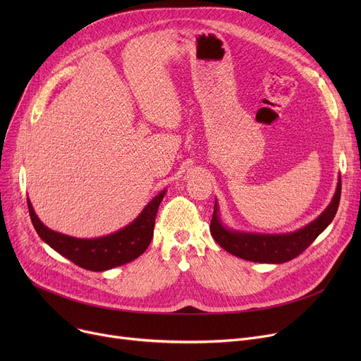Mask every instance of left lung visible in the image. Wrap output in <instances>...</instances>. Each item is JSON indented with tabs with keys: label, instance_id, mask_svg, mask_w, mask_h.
<instances>
[{
	"label": "left lung",
	"instance_id": "left-lung-1",
	"mask_svg": "<svg viewBox=\"0 0 361 361\" xmlns=\"http://www.w3.org/2000/svg\"><path fill=\"white\" fill-rule=\"evenodd\" d=\"M339 197L341 177L338 178L335 195L326 209L306 226L287 234H259L230 230L222 224L218 202L215 200L211 234L224 250L237 257L259 263H283L301 255L320 233L326 230V226L336 215Z\"/></svg>",
	"mask_w": 361,
	"mask_h": 361
}]
</instances>
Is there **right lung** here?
I'll return each instance as SVG.
<instances>
[{"label":"right lung","mask_w":361,"mask_h":361,"mask_svg":"<svg viewBox=\"0 0 361 361\" xmlns=\"http://www.w3.org/2000/svg\"><path fill=\"white\" fill-rule=\"evenodd\" d=\"M165 193L166 190H162L152 199L143 207L139 216L124 228L98 238H78L49 230L35 214L29 199L27 207L37 235L49 247L83 269L102 272L121 267V264L135 260L145 253L152 237H154L157 212Z\"/></svg>","instance_id":"1"}]
</instances>
